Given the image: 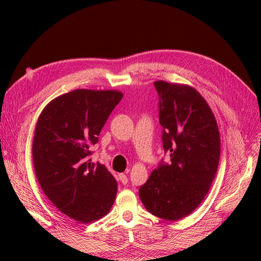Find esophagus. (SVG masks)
Masks as SVG:
<instances>
[{"instance_id": "1", "label": "esophagus", "mask_w": 261, "mask_h": 261, "mask_svg": "<svg viewBox=\"0 0 261 261\" xmlns=\"http://www.w3.org/2000/svg\"><path fill=\"white\" fill-rule=\"evenodd\" d=\"M119 180L122 182V184L125 185L127 182V177L125 174H119Z\"/></svg>"}]
</instances>
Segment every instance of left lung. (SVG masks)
Instances as JSON below:
<instances>
[{
  "label": "left lung",
  "mask_w": 261,
  "mask_h": 261,
  "mask_svg": "<svg viewBox=\"0 0 261 261\" xmlns=\"http://www.w3.org/2000/svg\"><path fill=\"white\" fill-rule=\"evenodd\" d=\"M154 86L170 163L152 171L139 196L148 212L176 221L191 214L210 191L220 160V132L210 105L195 88L165 81Z\"/></svg>",
  "instance_id": "left-lung-1"
}]
</instances>
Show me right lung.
Masks as SVG:
<instances>
[{"mask_svg":"<svg viewBox=\"0 0 261 261\" xmlns=\"http://www.w3.org/2000/svg\"><path fill=\"white\" fill-rule=\"evenodd\" d=\"M122 96L118 90L80 88L51 99L38 118L32 142L37 179L55 206L77 222L99 220L114 203L113 175L87 156Z\"/></svg>","mask_w":261,"mask_h":261,"instance_id":"add662e5","label":"right lung"}]
</instances>
